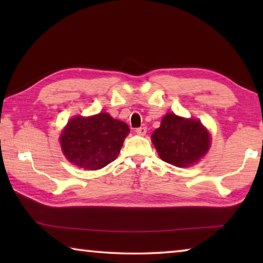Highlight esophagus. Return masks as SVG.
Returning <instances> with one entry per match:
<instances>
[{"label": "esophagus", "instance_id": "obj_1", "mask_svg": "<svg viewBox=\"0 0 263 263\" xmlns=\"http://www.w3.org/2000/svg\"><path fill=\"white\" fill-rule=\"evenodd\" d=\"M136 132H137V135H139V136H145L146 132H147V128H146V126H140V127L136 128Z\"/></svg>", "mask_w": 263, "mask_h": 263}]
</instances>
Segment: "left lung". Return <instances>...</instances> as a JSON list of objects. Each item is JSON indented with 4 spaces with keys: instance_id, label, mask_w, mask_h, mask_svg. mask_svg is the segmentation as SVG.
I'll list each match as a JSON object with an SVG mask.
<instances>
[{
    "instance_id": "1",
    "label": "left lung",
    "mask_w": 263,
    "mask_h": 263,
    "mask_svg": "<svg viewBox=\"0 0 263 263\" xmlns=\"http://www.w3.org/2000/svg\"><path fill=\"white\" fill-rule=\"evenodd\" d=\"M152 142L163 161L177 167H189L206 154L210 135L202 123L167 114L155 128Z\"/></svg>"
}]
</instances>
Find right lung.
Instances as JSON below:
<instances>
[{
  "label": "right lung",
  "instance_id": "add662e5",
  "mask_svg": "<svg viewBox=\"0 0 263 263\" xmlns=\"http://www.w3.org/2000/svg\"><path fill=\"white\" fill-rule=\"evenodd\" d=\"M130 132L127 124L102 112L92 117H74L60 136L65 157L77 166L96 171L118 157Z\"/></svg>",
  "mask_w": 263,
  "mask_h": 263
}]
</instances>
